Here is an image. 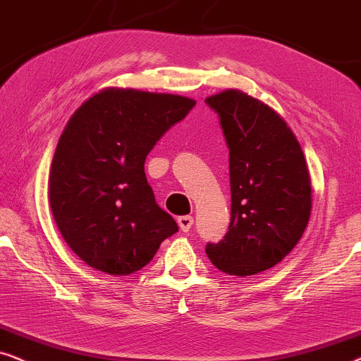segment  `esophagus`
<instances>
[{
  "instance_id": "obj_1",
  "label": "esophagus",
  "mask_w": 361,
  "mask_h": 361,
  "mask_svg": "<svg viewBox=\"0 0 361 361\" xmlns=\"http://www.w3.org/2000/svg\"><path fill=\"white\" fill-rule=\"evenodd\" d=\"M193 223H195L193 216H180V218H178V226H180V229L183 231V233H188Z\"/></svg>"
}]
</instances>
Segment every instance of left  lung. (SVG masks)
I'll list each match as a JSON object with an SVG mask.
<instances>
[{
    "label": "left lung",
    "instance_id": "1",
    "mask_svg": "<svg viewBox=\"0 0 361 361\" xmlns=\"http://www.w3.org/2000/svg\"><path fill=\"white\" fill-rule=\"evenodd\" d=\"M229 148L231 223L206 254L229 276H254L276 266L304 234L312 186L300 143L267 104L238 89L211 95Z\"/></svg>",
    "mask_w": 361,
    "mask_h": 361
}]
</instances>
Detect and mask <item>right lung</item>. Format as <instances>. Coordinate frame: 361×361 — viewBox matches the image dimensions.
I'll return each instance as SVG.
<instances>
[{
  "label": "right lung",
  "mask_w": 361,
  "mask_h": 361,
  "mask_svg": "<svg viewBox=\"0 0 361 361\" xmlns=\"http://www.w3.org/2000/svg\"><path fill=\"white\" fill-rule=\"evenodd\" d=\"M195 100L109 87L72 114L47 181L62 238L87 266L110 276L140 271L178 224L157 204L145 158Z\"/></svg>",
  "instance_id": "add662e5"
}]
</instances>
